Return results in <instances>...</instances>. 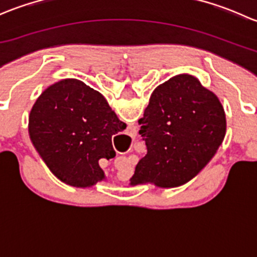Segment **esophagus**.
I'll list each match as a JSON object with an SVG mask.
<instances>
[{
  "instance_id": "obj_1",
  "label": "esophagus",
  "mask_w": 257,
  "mask_h": 257,
  "mask_svg": "<svg viewBox=\"0 0 257 257\" xmlns=\"http://www.w3.org/2000/svg\"><path fill=\"white\" fill-rule=\"evenodd\" d=\"M125 163H126V164H129V163H131V162H129L128 159H125Z\"/></svg>"
}]
</instances>
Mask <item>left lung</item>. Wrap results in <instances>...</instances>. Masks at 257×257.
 I'll return each instance as SVG.
<instances>
[{"mask_svg": "<svg viewBox=\"0 0 257 257\" xmlns=\"http://www.w3.org/2000/svg\"><path fill=\"white\" fill-rule=\"evenodd\" d=\"M147 154L132 185L174 188L193 179L214 157L226 132L221 103L190 74H178L152 93L139 119Z\"/></svg>", "mask_w": 257, "mask_h": 257, "instance_id": "8db88e82", "label": "left lung"}]
</instances>
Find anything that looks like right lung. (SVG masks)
Returning <instances> with one entry per match:
<instances>
[{"label":"right lung","instance_id":"1","mask_svg":"<svg viewBox=\"0 0 257 257\" xmlns=\"http://www.w3.org/2000/svg\"><path fill=\"white\" fill-rule=\"evenodd\" d=\"M99 92L78 79L48 87L30 113L31 141L59 180L79 188L104 178L99 159L115 157L112 137L125 129Z\"/></svg>","mask_w":257,"mask_h":257}]
</instances>
